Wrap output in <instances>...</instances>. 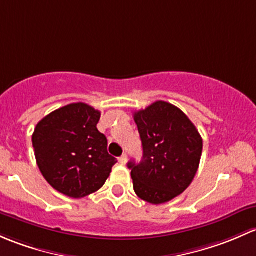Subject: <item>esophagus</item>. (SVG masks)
<instances>
[{"label":"esophagus","instance_id":"1","mask_svg":"<svg viewBox=\"0 0 256 256\" xmlns=\"http://www.w3.org/2000/svg\"><path fill=\"white\" fill-rule=\"evenodd\" d=\"M120 164H122V165H126L127 164V162H128V156H127V154H123L122 156L120 158Z\"/></svg>","mask_w":256,"mask_h":256}]
</instances>
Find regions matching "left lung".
I'll list each match as a JSON object with an SVG mask.
<instances>
[{"label": "left lung", "instance_id": "left-lung-1", "mask_svg": "<svg viewBox=\"0 0 256 256\" xmlns=\"http://www.w3.org/2000/svg\"><path fill=\"white\" fill-rule=\"evenodd\" d=\"M134 120L143 144L142 162H128L134 192L149 204H165L191 185L204 142L185 113L168 102L138 110Z\"/></svg>", "mask_w": 256, "mask_h": 256}]
</instances>
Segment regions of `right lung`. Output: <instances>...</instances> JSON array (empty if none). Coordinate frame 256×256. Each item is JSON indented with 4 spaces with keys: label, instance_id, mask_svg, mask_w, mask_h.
<instances>
[{
    "label": "right lung",
    "instance_id": "obj_1",
    "mask_svg": "<svg viewBox=\"0 0 256 256\" xmlns=\"http://www.w3.org/2000/svg\"><path fill=\"white\" fill-rule=\"evenodd\" d=\"M100 117V110L78 102L52 112L34 129L32 143L39 170L65 196L81 198L98 191L117 162L97 129Z\"/></svg>",
    "mask_w": 256,
    "mask_h": 256
}]
</instances>
